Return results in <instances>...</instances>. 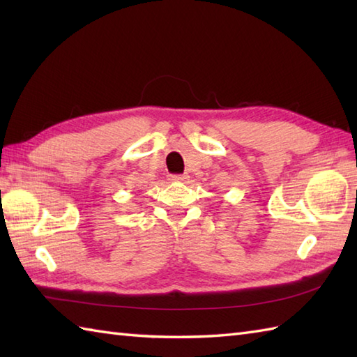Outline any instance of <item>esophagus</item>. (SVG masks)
<instances>
[{"label": "esophagus", "instance_id": "obj_1", "mask_svg": "<svg viewBox=\"0 0 357 357\" xmlns=\"http://www.w3.org/2000/svg\"><path fill=\"white\" fill-rule=\"evenodd\" d=\"M170 179L174 181V183H183V181L188 179V176H187V174H172Z\"/></svg>", "mask_w": 357, "mask_h": 357}]
</instances>
